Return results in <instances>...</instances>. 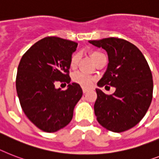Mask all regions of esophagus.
I'll list each match as a JSON object with an SVG mask.
<instances>
[{"label":"esophagus","instance_id":"34e87169","mask_svg":"<svg viewBox=\"0 0 159 159\" xmlns=\"http://www.w3.org/2000/svg\"><path fill=\"white\" fill-rule=\"evenodd\" d=\"M89 91V90L87 88H84V87H83V88H82V91H83L84 94L87 92V91Z\"/></svg>","mask_w":159,"mask_h":159}]
</instances>
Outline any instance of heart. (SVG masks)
<instances>
[{
    "mask_svg": "<svg viewBox=\"0 0 159 159\" xmlns=\"http://www.w3.org/2000/svg\"><path fill=\"white\" fill-rule=\"evenodd\" d=\"M103 55V54L99 51H92L91 52V56L92 58L93 61L95 62L97 60V59L100 56ZM79 60V55L78 54H74L72 55L70 59V67L72 68H74L77 66V63ZM72 79L74 82L79 84L80 86H82L84 88H88L93 84L94 82V78L89 74H86L82 72H77L73 75Z\"/></svg>",
    "mask_w": 159,
    "mask_h": 159,
    "instance_id": "heart-1",
    "label": "heart"
}]
</instances>
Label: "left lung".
<instances>
[{
  "label": "left lung",
  "instance_id": "obj_1",
  "mask_svg": "<svg viewBox=\"0 0 159 159\" xmlns=\"http://www.w3.org/2000/svg\"><path fill=\"white\" fill-rule=\"evenodd\" d=\"M89 43L106 50L109 58L98 86L116 88L109 95L95 89L94 110L98 122L113 132L127 131L140 122L152 101L153 84L149 64L141 51L126 40L109 37Z\"/></svg>",
  "mask_w": 159,
  "mask_h": 159
}]
</instances>
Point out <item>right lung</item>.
Here are the masks:
<instances>
[{"label": "right lung", "instance_id": "right-lung-1", "mask_svg": "<svg viewBox=\"0 0 159 159\" xmlns=\"http://www.w3.org/2000/svg\"><path fill=\"white\" fill-rule=\"evenodd\" d=\"M77 42L60 37L40 40L23 55L18 67L16 90L23 111L35 126L55 132L71 122L82 96L79 84H70V59ZM56 81L67 82L65 91L55 88Z\"/></svg>", "mask_w": 159, "mask_h": 159}]
</instances>
